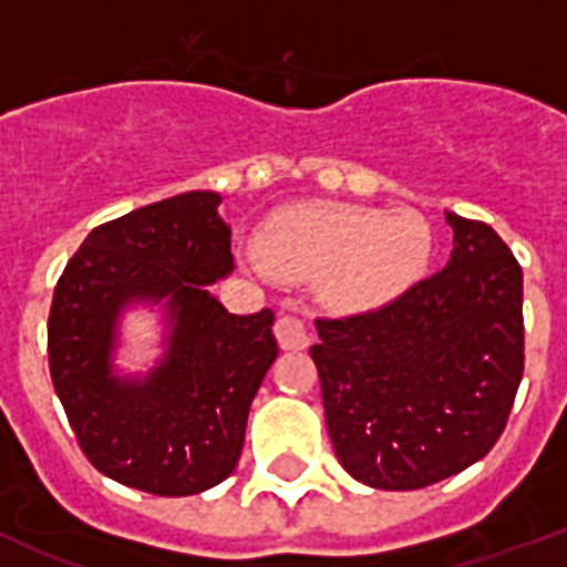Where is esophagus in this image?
<instances>
[{
	"instance_id": "34e87169",
	"label": "esophagus",
	"mask_w": 567,
	"mask_h": 567,
	"mask_svg": "<svg viewBox=\"0 0 567 567\" xmlns=\"http://www.w3.org/2000/svg\"><path fill=\"white\" fill-rule=\"evenodd\" d=\"M274 333H277L279 344H282L285 350H305V347L310 344L308 324H305V321L293 313L279 316Z\"/></svg>"
}]
</instances>
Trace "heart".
<instances>
[{
	"label": "heart",
	"mask_w": 567,
	"mask_h": 567,
	"mask_svg": "<svg viewBox=\"0 0 567 567\" xmlns=\"http://www.w3.org/2000/svg\"><path fill=\"white\" fill-rule=\"evenodd\" d=\"M432 254V228L415 212L302 206L279 214L254 254L257 268L324 277L341 308H370L404 290Z\"/></svg>",
	"instance_id": "heart-1"
}]
</instances>
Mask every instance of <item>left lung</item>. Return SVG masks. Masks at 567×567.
<instances>
[{
    "label": "left lung",
    "mask_w": 567,
    "mask_h": 567,
    "mask_svg": "<svg viewBox=\"0 0 567 567\" xmlns=\"http://www.w3.org/2000/svg\"><path fill=\"white\" fill-rule=\"evenodd\" d=\"M452 259L364 313L316 319L310 347L341 466L410 492L488 455L525 364L523 268L492 226L446 212Z\"/></svg>",
    "instance_id": "1"
}]
</instances>
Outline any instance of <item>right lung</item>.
<instances>
[{
	"label": "right lung",
	"instance_id": "right-lung-1",
	"mask_svg": "<svg viewBox=\"0 0 567 567\" xmlns=\"http://www.w3.org/2000/svg\"><path fill=\"white\" fill-rule=\"evenodd\" d=\"M220 195L186 192L93 228L55 285L50 379L101 474L186 497L234 472L251 401L279 353L274 310L234 316L208 285L234 271ZM135 298H169L171 353L144 382L115 380L114 319Z\"/></svg>",
	"mask_w": 567,
	"mask_h": 567
}]
</instances>
